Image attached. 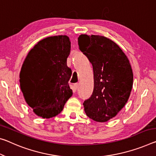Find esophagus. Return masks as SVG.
<instances>
[{"mask_svg": "<svg viewBox=\"0 0 156 156\" xmlns=\"http://www.w3.org/2000/svg\"><path fill=\"white\" fill-rule=\"evenodd\" d=\"M73 88H74V90H77L78 88V83L74 84V85H73Z\"/></svg>", "mask_w": 156, "mask_h": 156, "instance_id": "34e87169", "label": "esophagus"}]
</instances>
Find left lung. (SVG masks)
<instances>
[{
    "label": "left lung",
    "instance_id": "obj_1",
    "mask_svg": "<svg viewBox=\"0 0 156 156\" xmlns=\"http://www.w3.org/2000/svg\"><path fill=\"white\" fill-rule=\"evenodd\" d=\"M78 40L94 71V90L84 101L85 112L95 122H106L129 98L133 83L131 66L120 47L105 37L80 34Z\"/></svg>",
    "mask_w": 156,
    "mask_h": 156
}]
</instances>
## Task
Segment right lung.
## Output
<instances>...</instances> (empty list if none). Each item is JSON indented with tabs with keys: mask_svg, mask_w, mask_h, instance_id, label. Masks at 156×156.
Segmentation results:
<instances>
[{
	"mask_svg": "<svg viewBox=\"0 0 156 156\" xmlns=\"http://www.w3.org/2000/svg\"><path fill=\"white\" fill-rule=\"evenodd\" d=\"M70 51L68 36H52L39 41L25 59L19 75L21 90L39 117H55L73 94L69 85L72 71L66 65Z\"/></svg>",
	"mask_w": 156,
	"mask_h": 156,
	"instance_id": "right-lung-1",
	"label": "right lung"
}]
</instances>
